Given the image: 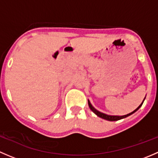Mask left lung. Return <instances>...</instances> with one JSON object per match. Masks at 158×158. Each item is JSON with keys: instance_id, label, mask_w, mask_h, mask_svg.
<instances>
[{"instance_id": "1", "label": "left lung", "mask_w": 158, "mask_h": 158, "mask_svg": "<svg viewBox=\"0 0 158 158\" xmlns=\"http://www.w3.org/2000/svg\"><path fill=\"white\" fill-rule=\"evenodd\" d=\"M144 99H145V98H144ZM144 99L143 100L142 103H141V104L140 105V106H138V107L137 108V109H135V111H132V112L129 113V114H125V115H122V116H118V115H109V114H104V113H102V112H100V111H98V110L95 109V108H94L93 106H92V104H91V103H90V102H89V100H88V104H89V108H90V109L92 110V111H93V112L95 113V114H96L97 116H98V117L102 118H103V119H106V120L111 121V122H113V121H118V120H120V119L125 118L128 117V116L131 115V114H133V113H135L136 111H138V110L140 109V107H141V106H142V104H143V102H144Z\"/></svg>"}]
</instances>
